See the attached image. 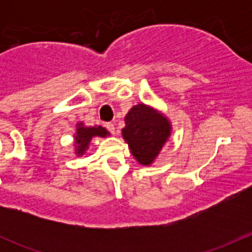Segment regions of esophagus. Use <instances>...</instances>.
I'll list each match as a JSON object with an SVG mask.
<instances>
[{"instance_id":"esophagus-1","label":"esophagus","mask_w":252,"mask_h":252,"mask_svg":"<svg viewBox=\"0 0 252 252\" xmlns=\"http://www.w3.org/2000/svg\"><path fill=\"white\" fill-rule=\"evenodd\" d=\"M106 128L111 134H116V126L113 123H106Z\"/></svg>"}]
</instances>
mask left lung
<instances>
[{"mask_svg": "<svg viewBox=\"0 0 252 252\" xmlns=\"http://www.w3.org/2000/svg\"><path fill=\"white\" fill-rule=\"evenodd\" d=\"M122 129L134 158L142 166H151L172 134L169 119L145 103L133 106L126 113Z\"/></svg>", "mask_w": 252, "mask_h": 252, "instance_id": "left-lung-1", "label": "left lung"}]
</instances>
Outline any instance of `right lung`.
<instances>
[{"mask_svg":"<svg viewBox=\"0 0 252 252\" xmlns=\"http://www.w3.org/2000/svg\"><path fill=\"white\" fill-rule=\"evenodd\" d=\"M110 135L107 130L101 126H85L83 122L77 123V131L74 134V147L75 155L79 157L84 156L86 150L89 149L91 139L98 136V138H106Z\"/></svg>","mask_w":252,"mask_h":252,"instance_id":"right-lung-1","label":"right lung"}]
</instances>
